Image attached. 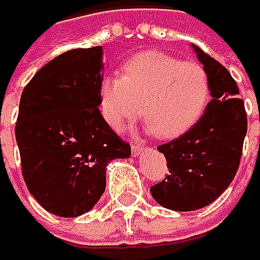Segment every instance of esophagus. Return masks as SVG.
I'll use <instances>...</instances> for the list:
<instances>
[{
    "mask_svg": "<svg viewBox=\"0 0 260 260\" xmlns=\"http://www.w3.org/2000/svg\"><path fill=\"white\" fill-rule=\"evenodd\" d=\"M144 150H146V147H144V146H140V144H134V146H132V155H134V156L141 155Z\"/></svg>",
    "mask_w": 260,
    "mask_h": 260,
    "instance_id": "1",
    "label": "esophagus"
}]
</instances>
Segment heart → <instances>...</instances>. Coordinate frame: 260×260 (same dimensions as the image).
Returning <instances> with one entry per match:
<instances>
[{
	"label": "heart",
	"instance_id": "b5f03b06",
	"mask_svg": "<svg viewBox=\"0 0 260 260\" xmlns=\"http://www.w3.org/2000/svg\"><path fill=\"white\" fill-rule=\"evenodd\" d=\"M101 110L107 123L122 132L144 114L149 129L159 138H176L203 116L209 96L206 71L159 51L135 55L122 77L101 82Z\"/></svg>",
	"mask_w": 260,
	"mask_h": 260
}]
</instances>
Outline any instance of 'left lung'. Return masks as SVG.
Returning <instances> with one entry per match:
<instances>
[{"label":"left lung","mask_w":260,"mask_h":260,"mask_svg":"<svg viewBox=\"0 0 260 260\" xmlns=\"http://www.w3.org/2000/svg\"><path fill=\"white\" fill-rule=\"evenodd\" d=\"M191 48L208 74L212 99L191 129L158 147L170 175L150 188L161 206L178 212L202 209L228 189L238 172L247 134L244 102L238 98L232 75L199 46Z\"/></svg>","instance_id":"left-lung-1"}]
</instances>
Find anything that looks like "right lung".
<instances>
[{"instance_id": "add662e5", "label": "right lung", "mask_w": 260, "mask_h": 260, "mask_svg": "<svg viewBox=\"0 0 260 260\" xmlns=\"http://www.w3.org/2000/svg\"><path fill=\"white\" fill-rule=\"evenodd\" d=\"M102 46L68 51L28 82L19 102L16 143L31 196L48 212L78 217L101 199L107 167L131 147L99 111Z\"/></svg>"}]
</instances>
